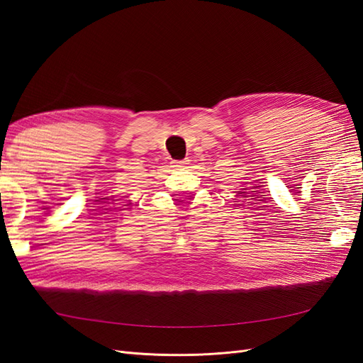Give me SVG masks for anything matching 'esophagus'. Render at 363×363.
Returning <instances> with one entry per match:
<instances>
[{"label": "esophagus", "instance_id": "34e87169", "mask_svg": "<svg viewBox=\"0 0 363 363\" xmlns=\"http://www.w3.org/2000/svg\"><path fill=\"white\" fill-rule=\"evenodd\" d=\"M184 164H188V160H172L174 168H183Z\"/></svg>", "mask_w": 363, "mask_h": 363}]
</instances>
